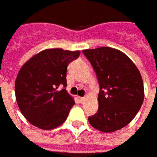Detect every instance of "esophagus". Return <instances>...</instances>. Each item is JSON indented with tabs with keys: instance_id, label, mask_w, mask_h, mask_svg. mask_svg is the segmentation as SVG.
Returning <instances> with one entry per match:
<instances>
[{
	"instance_id": "esophagus-1",
	"label": "esophagus",
	"mask_w": 157,
	"mask_h": 157,
	"mask_svg": "<svg viewBox=\"0 0 157 157\" xmlns=\"http://www.w3.org/2000/svg\"><path fill=\"white\" fill-rule=\"evenodd\" d=\"M86 97H79L78 98V99H79V101H80V103H84L85 101H86Z\"/></svg>"
}]
</instances>
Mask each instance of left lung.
Here are the masks:
<instances>
[{"label":"left lung","mask_w":157,"mask_h":157,"mask_svg":"<svg viewBox=\"0 0 157 157\" xmlns=\"http://www.w3.org/2000/svg\"><path fill=\"white\" fill-rule=\"evenodd\" d=\"M98 79V110L89 117L90 124L105 133L129 124L144 99V82L138 68L123 52L112 47L83 50Z\"/></svg>","instance_id":"8db88e82"}]
</instances>
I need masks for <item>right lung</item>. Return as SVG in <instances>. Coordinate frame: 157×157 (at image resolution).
Masks as SVG:
<instances>
[{
  "label": "right lung",
  "mask_w": 157,
  "mask_h": 157,
  "mask_svg": "<svg viewBox=\"0 0 157 157\" xmlns=\"http://www.w3.org/2000/svg\"><path fill=\"white\" fill-rule=\"evenodd\" d=\"M79 51L50 48L40 52L21 68L15 79L19 109L30 124L41 130H52L66 120L75 101L66 89L68 64Z\"/></svg>",
  "instance_id": "add662e5"
}]
</instances>
